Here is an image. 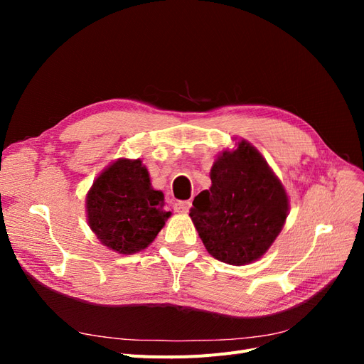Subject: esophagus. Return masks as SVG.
<instances>
[{
  "mask_svg": "<svg viewBox=\"0 0 364 364\" xmlns=\"http://www.w3.org/2000/svg\"><path fill=\"white\" fill-rule=\"evenodd\" d=\"M190 205L191 203L188 200H181V202H176L173 205V208H174V211H178V213H188Z\"/></svg>",
  "mask_w": 364,
  "mask_h": 364,
  "instance_id": "34e87169",
  "label": "esophagus"
}]
</instances>
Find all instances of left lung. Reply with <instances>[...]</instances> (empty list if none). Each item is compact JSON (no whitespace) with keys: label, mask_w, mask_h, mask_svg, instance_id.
<instances>
[{"label":"left lung","mask_w":364,"mask_h":364,"mask_svg":"<svg viewBox=\"0 0 364 364\" xmlns=\"http://www.w3.org/2000/svg\"><path fill=\"white\" fill-rule=\"evenodd\" d=\"M211 188L193 202L190 217L211 255L232 266L259 259L289 215V196L267 161L250 142L238 141L211 168Z\"/></svg>","instance_id":"1"}]
</instances>
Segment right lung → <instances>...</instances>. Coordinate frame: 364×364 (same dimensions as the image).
Listing matches in <instances>:
<instances>
[{"mask_svg": "<svg viewBox=\"0 0 364 364\" xmlns=\"http://www.w3.org/2000/svg\"><path fill=\"white\" fill-rule=\"evenodd\" d=\"M170 215L141 159H117L86 194L87 225L103 246L123 255L146 249Z\"/></svg>", "mask_w": 364, "mask_h": 364, "instance_id": "right-lung-1", "label": "right lung"}]
</instances>
